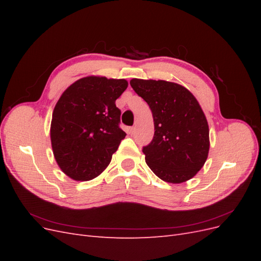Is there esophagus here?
I'll return each mask as SVG.
<instances>
[{
    "label": "esophagus",
    "mask_w": 261,
    "mask_h": 261,
    "mask_svg": "<svg viewBox=\"0 0 261 261\" xmlns=\"http://www.w3.org/2000/svg\"><path fill=\"white\" fill-rule=\"evenodd\" d=\"M135 130H136L135 127H129L128 128V133L130 134V135H134V134H135Z\"/></svg>",
    "instance_id": "34e87169"
}]
</instances>
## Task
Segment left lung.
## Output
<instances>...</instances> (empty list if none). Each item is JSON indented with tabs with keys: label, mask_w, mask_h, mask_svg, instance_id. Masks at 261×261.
Masks as SVG:
<instances>
[{
	"label": "left lung",
	"mask_w": 261,
	"mask_h": 261,
	"mask_svg": "<svg viewBox=\"0 0 261 261\" xmlns=\"http://www.w3.org/2000/svg\"><path fill=\"white\" fill-rule=\"evenodd\" d=\"M129 84L153 116L154 136L143 149L148 167L168 183L193 178L203 167L210 148L209 126L199 102L176 83L133 78Z\"/></svg>",
	"instance_id": "obj_1"
}]
</instances>
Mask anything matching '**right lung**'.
I'll return each instance as SVG.
<instances>
[{
    "label": "right lung",
    "mask_w": 261,
    "mask_h": 261,
    "mask_svg": "<svg viewBox=\"0 0 261 261\" xmlns=\"http://www.w3.org/2000/svg\"><path fill=\"white\" fill-rule=\"evenodd\" d=\"M126 80L87 76L61 94L54 107L50 137L60 169L75 180L99 176L126 134L120 128L115 101L127 88Z\"/></svg>",
    "instance_id": "right-lung-1"
}]
</instances>
